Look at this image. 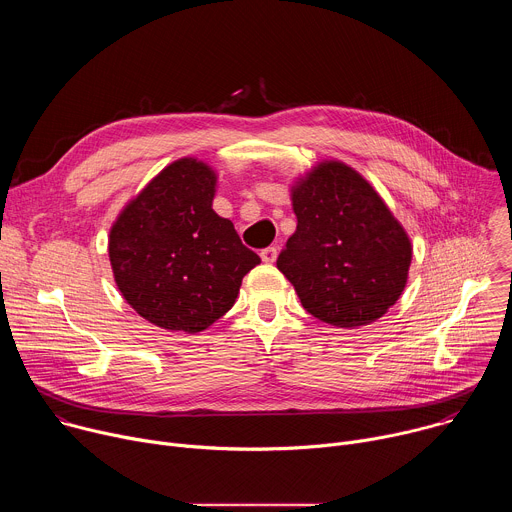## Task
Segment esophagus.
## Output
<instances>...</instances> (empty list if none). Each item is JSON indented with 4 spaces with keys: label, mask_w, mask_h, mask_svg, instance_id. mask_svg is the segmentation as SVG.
<instances>
[{
    "label": "esophagus",
    "mask_w": 512,
    "mask_h": 512,
    "mask_svg": "<svg viewBox=\"0 0 512 512\" xmlns=\"http://www.w3.org/2000/svg\"><path fill=\"white\" fill-rule=\"evenodd\" d=\"M261 259L263 263H273L277 259V249L275 247H267L261 251Z\"/></svg>",
    "instance_id": "1"
}]
</instances>
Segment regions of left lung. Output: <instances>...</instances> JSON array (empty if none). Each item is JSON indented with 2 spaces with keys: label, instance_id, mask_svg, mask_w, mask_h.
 <instances>
[{
  "label": "left lung",
  "instance_id": "1",
  "mask_svg": "<svg viewBox=\"0 0 512 512\" xmlns=\"http://www.w3.org/2000/svg\"><path fill=\"white\" fill-rule=\"evenodd\" d=\"M296 233L277 269L318 320L354 328L379 320L403 294L411 241L377 190L342 162H322L291 188Z\"/></svg>",
  "mask_w": 512,
  "mask_h": 512
}]
</instances>
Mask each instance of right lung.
Returning <instances> with one entry per match:
<instances>
[{
  "label": "right lung",
  "instance_id": "1",
  "mask_svg": "<svg viewBox=\"0 0 512 512\" xmlns=\"http://www.w3.org/2000/svg\"><path fill=\"white\" fill-rule=\"evenodd\" d=\"M214 192L210 166L176 160L111 227L109 259L121 296L164 330H206L233 308L243 277L261 263L229 218L212 210Z\"/></svg>",
  "mask_w": 512,
  "mask_h": 512
}]
</instances>
